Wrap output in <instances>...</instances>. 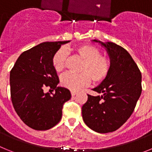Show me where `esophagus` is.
Masks as SVG:
<instances>
[{
    "label": "esophagus",
    "instance_id": "esophagus-1",
    "mask_svg": "<svg viewBox=\"0 0 152 152\" xmlns=\"http://www.w3.org/2000/svg\"><path fill=\"white\" fill-rule=\"evenodd\" d=\"M71 94H72V96H75V95L77 94V93L76 92V91H71Z\"/></svg>",
    "mask_w": 152,
    "mask_h": 152
}]
</instances>
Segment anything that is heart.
I'll return each instance as SVG.
<instances>
[{
    "label": "heart",
    "mask_w": 152,
    "mask_h": 152,
    "mask_svg": "<svg viewBox=\"0 0 152 152\" xmlns=\"http://www.w3.org/2000/svg\"><path fill=\"white\" fill-rule=\"evenodd\" d=\"M80 58L83 60L80 71L82 73H65L61 77L62 87L71 91H77L88 86L91 82V77L95 83L105 80L110 72L111 64L110 60L100 56V51L97 47L90 44H84L75 49ZM67 58V52L64 49H60L52 57V66L56 72H61L64 68V61Z\"/></svg>",
    "instance_id": "obj_1"
}]
</instances>
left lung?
Returning a JSON list of instances; mask_svg holds the SVG:
<instances>
[{
	"label": "left lung",
	"instance_id": "8db88e82",
	"mask_svg": "<svg viewBox=\"0 0 152 152\" xmlns=\"http://www.w3.org/2000/svg\"><path fill=\"white\" fill-rule=\"evenodd\" d=\"M92 42L106 49L111 68L107 78L93 89L101 96L88 94V101L82 107V117L92 130L108 133L123 126L133 113L142 94V74L123 47L111 42Z\"/></svg>",
	"mask_w": 152,
	"mask_h": 152
}]
</instances>
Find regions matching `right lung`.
Listing matches in <instances>:
<instances>
[{"instance_id":"add662e5","label":"right lung","mask_w":152,"mask_h":152,"mask_svg":"<svg viewBox=\"0 0 152 152\" xmlns=\"http://www.w3.org/2000/svg\"><path fill=\"white\" fill-rule=\"evenodd\" d=\"M70 41L45 42L23 52L10 73L13 108L26 126L47 130L59 123L63 104L72 97L68 89L58 87L59 79L52 59L61 45ZM45 86L55 90L50 95Z\"/></svg>"}]
</instances>
